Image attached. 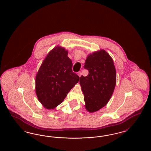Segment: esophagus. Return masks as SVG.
<instances>
[{
    "mask_svg": "<svg viewBox=\"0 0 151 151\" xmlns=\"http://www.w3.org/2000/svg\"><path fill=\"white\" fill-rule=\"evenodd\" d=\"M78 76H79V77H80V76H81L82 73H81V72H79L78 73Z\"/></svg>",
    "mask_w": 151,
    "mask_h": 151,
    "instance_id": "esophagus-1",
    "label": "esophagus"
}]
</instances>
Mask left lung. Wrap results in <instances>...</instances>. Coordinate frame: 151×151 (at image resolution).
<instances>
[{
    "instance_id": "8db88e82",
    "label": "left lung",
    "mask_w": 151,
    "mask_h": 151,
    "mask_svg": "<svg viewBox=\"0 0 151 151\" xmlns=\"http://www.w3.org/2000/svg\"><path fill=\"white\" fill-rule=\"evenodd\" d=\"M89 73L81 76L80 84L84 96L85 108L93 113L104 107L113 93L116 84V71L113 60L104 50L88 55L84 66Z\"/></svg>"
}]
</instances>
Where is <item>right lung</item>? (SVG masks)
<instances>
[{"label": "right lung", "mask_w": 151, "mask_h": 151, "mask_svg": "<svg viewBox=\"0 0 151 151\" xmlns=\"http://www.w3.org/2000/svg\"><path fill=\"white\" fill-rule=\"evenodd\" d=\"M68 50L59 46L47 54L36 76V93L43 107L56 108L79 81V76L72 72Z\"/></svg>", "instance_id": "add662e5"}]
</instances>
